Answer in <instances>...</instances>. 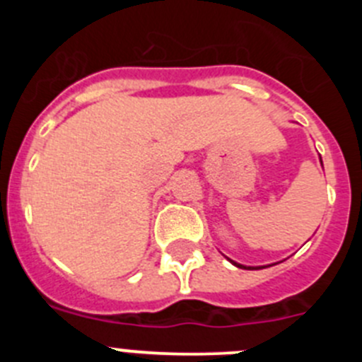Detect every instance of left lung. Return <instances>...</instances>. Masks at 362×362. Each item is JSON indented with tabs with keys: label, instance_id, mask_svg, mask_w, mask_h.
<instances>
[{
	"label": "left lung",
	"instance_id": "left-lung-1",
	"mask_svg": "<svg viewBox=\"0 0 362 362\" xmlns=\"http://www.w3.org/2000/svg\"><path fill=\"white\" fill-rule=\"evenodd\" d=\"M230 263L232 264H235V267L238 268H245V270H259V268H252V267H245V264H239V263H235V261H232V259H228Z\"/></svg>",
	"mask_w": 362,
	"mask_h": 362
}]
</instances>
